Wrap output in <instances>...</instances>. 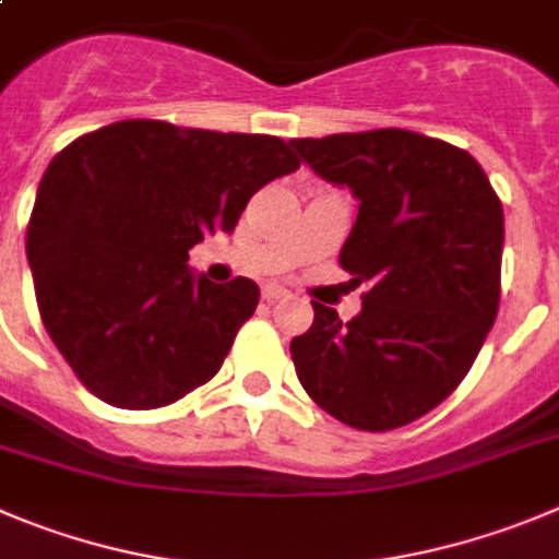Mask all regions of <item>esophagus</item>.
Segmentation results:
<instances>
[{
  "label": "esophagus",
  "mask_w": 559,
  "mask_h": 559,
  "mask_svg": "<svg viewBox=\"0 0 559 559\" xmlns=\"http://www.w3.org/2000/svg\"><path fill=\"white\" fill-rule=\"evenodd\" d=\"M262 297H264V300H267V304H275V300L286 297V289H284V286L267 284V286H262Z\"/></svg>",
  "instance_id": "34e87169"
}]
</instances>
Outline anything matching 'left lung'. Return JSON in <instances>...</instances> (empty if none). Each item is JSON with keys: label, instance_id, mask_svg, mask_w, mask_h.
<instances>
[{"label": "left lung", "instance_id": "obj_1", "mask_svg": "<svg viewBox=\"0 0 559 559\" xmlns=\"http://www.w3.org/2000/svg\"><path fill=\"white\" fill-rule=\"evenodd\" d=\"M289 145L358 198L338 264L369 286L344 325L311 304L314 322L289 344L297 378L356 430L408 425L457 389L497 320L502 201L472 154L408 129Z\"/></svg>", "mask_w": 559, "mask_h": 559}]
</instances>
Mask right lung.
Wrapping results in <instances>:
<instances>
[{"label":"right lung","instance_id":"add662e5","mask_svg":"<svg viewBox=\"0 0 559 559\" xmlns=\"http://www.w3.org/2000/svg\"><path fill=\"white\" fill-rule=\"evenodd\" d=\"M297 168L270 134L165 121L109 123L49 162L29 270L51 342L98 400L162 408L215 378L259 286L195 275L190 248L231 234L250 195Z\"/></svg>","mask_w":559,"mask_h":559}]
</instances>
